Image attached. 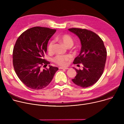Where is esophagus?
<instances>
[{
  "label": "esophagus",
  "instance_id": "34e87169",
  "mask_svg": "<svg viewBox=\"0 0 124 124\" xmlns=\"http://www.w3.org/2000/svg\"><path fill=\"white\" fill-rule=\"evenodd\" d=\"M59 69H65V70H67V69H68L69 68H67V67H59Z\"/></svg>",
  "mask_w": 124,
  "mask_h": 124
}]
</instances>
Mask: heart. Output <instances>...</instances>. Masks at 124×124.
<instances>
[{
    "label": "heart",
    "mask_w": 124,
    "mask_h": 124,
    "mask_svg": "<svg viewBox=\"0 0 124 124\" xmlns=\"http://www.w3.org/2000/svg\"><path fill=\"white\" fill-rule=\"evenodd\" d=\"M57 40L63 43L68 48L72 47L74 44L73 39L67 34L59 36L57 37ZM54 45V41H51L49 43L48 45V50L50 53H51L53 51ZM71 57L70 55H58L54 58V61L59 65L65 66L67 64V62L71 59Z\"/></svg>",
    "instance_id": "heart-1"
}]
</instances>
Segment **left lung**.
Masks as SVG:
<instances>
[{
  "instance_id": "8db88e82",
  "label": "left lung",
  "mask_w": 124,
  "mask_h": 124,
  "mask_svg": "<svg viewBox=\"0 0 124 124\" xmlns=\"http://www.w3.org/2000/svg\"><path fill=\"white\" fill-rule=\"evenodd\" d=\"M68 30L78 36L81 44L80 54L75 58L73 63H81L83 66L82 70L75 69L77 74L72 81L83 88L92 86L99 80L105 69L107 50L103 42L89 30L79 28Z\"/></svg>"
}]
</instances>
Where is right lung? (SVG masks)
I'll use <instances>...</instances> for the list:
<instances>
[{"label": "right lung", "mask_w": 124, "mask_h": 124, "mask_svg": "<svg viewBox=\"0 0 124 124\" xmlns=\"http://www.w3.org/2000/svg\"><path fill=\"white\" fill-rule=\"evenodd\" d=\"M56 30L35 27L24 31L19 36L13 50V65L19 79L27 87L41 89L47 86L58 70L49 65L44 59L49 40Z\"/></svg>", "instance_id": "obj_1"}]
</instances>
